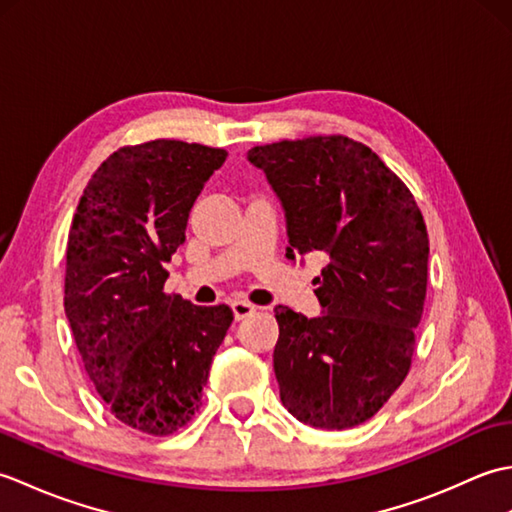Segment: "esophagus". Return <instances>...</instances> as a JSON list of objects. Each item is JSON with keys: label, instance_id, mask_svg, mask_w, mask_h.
<instances>
[{"label": "esophagus", "instance_id": "esophagus-1", "mask_svg": "<svg viewBox=\"0 0 512 512\" xmlns=\"http://www.w3.org/2000/svg\"><path fill=\"white\" fill-rule=\"evenodd\" d=\"M231 310H233L235 321H242V319L250 317V314H255L257 308L250 306V303H246V301H233L231 303Z\"/></svg>", "mask_w": 512, "mask_h": 512}]
</instances>
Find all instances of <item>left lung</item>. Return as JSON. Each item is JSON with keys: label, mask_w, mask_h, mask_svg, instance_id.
Masks as SVG:
<instances>
[{"label": "left lung", "mask_w": 512, "mask_h": 512, "mask_svg": "<svg viewBox=\"0 0 512 512\" xmlns=\"http://www.w3.org/2000/svg\"><path fill=\"white\" fill-rule=\"evenodd\" d=\"M284 209L286 257L319 255L321 317L275 308L284 407L317 429L369 420L405 380L427 295L429 237L409 189L363 143L317 136L253 147Z\"/></svg>", "instance_id": "left-lung-1"}]
</instances>
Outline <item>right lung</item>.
Listing matches in <instances>:
<instances>
[{
	"label": "right lung",
	"instance_id": "1",
	"mask_svg": "<svg viewBox=\"0 0 512 512\" xmlns=\"http://www.w3.org/2000/svg\"><path fill=\"white\" fill-rule=\"evenodd\" d=\"M224 149L151 140L114 151L76 206L65 257V317L85 372L123 424L184 427L233 312L165 295L169 262Z\"/></svg>",
	"mask_w": 512,
	"mask_h": 512
}]
</instances>
